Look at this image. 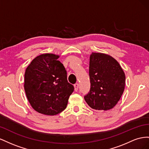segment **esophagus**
<instances>
[{
    "mask_svg": "<svg viewBox=\"0 0 149 149\" xmlns=\"http://www.w3.org/2000/svg\"><path fill=\"white\" fill-rule=\"evenodd\" d=\"M79 86V84H77V83H76V84H74V88H75V91H77L78 90Z\"/></svg>",
    "mask_w": 149,
    "mask_h": 149,
    "instance_id": "1",
    "label": "esophagus"
}]
</instances>
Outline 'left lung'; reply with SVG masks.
Wrapping results in <instances>:
<instances>
[{
	"label": "left lung",
	"instance_id": "1",
	"mask_svg": "<svg viewBox=\"0 0 149 149\" xmlns=\"http://www.w3.org/2000/svg\"><path fill=\"white\" fill-rule=\"evenodd\" d=\"M91 88L84 96L95 110H109L114 107L124 92L125 75L118 62L102 53H92L89 63Z\"/></svg>",
	"mask_w": 149,
	"mask_h": 149
}]
</instances>
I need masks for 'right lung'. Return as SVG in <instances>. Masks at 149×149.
I'll use <instances>...</instances> for the list:
<instances>
[{"instance_id":"right-lung-1","label":"right lung","mask_w":149,"mask_h":149,"mask_svg":"<svg viewBox=\"0 0 149 149\" xmlns=\"http://www.w3.org/2000/svg\"><path fill=\"white\" fill-rule=\"evenodd\" d=\"M58 57L53 54L40 55L25 72L24 89L29 103L36 111L47 116L62 112L74 90Z\"/></svg>"}]
</instances>
